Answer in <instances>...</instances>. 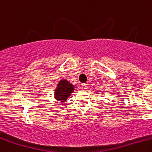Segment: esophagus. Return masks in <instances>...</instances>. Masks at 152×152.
Wrapping results in <instances>:
<instances>
[{
  "instance_id": "obj_1",
  "label": "esophagus",
  "mask_w": 152,
  "mask_h": 152,
  "mask_svg": "<svg viewBox=\"0 0 152 152\" xmlns=\"http://www.w3.org/2000/svg\"><path fill=\"white\" fill-rule=\"evenodd\" d=\"M82 88H84V90H87L88 88V84H86V83H84V84H82Z\"/></svg>"
}]
</instances>
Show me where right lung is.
Returning <instances> with one entry per match:
<instances>
[{
	"label": "right lung",
	"instance_id": "obj_1",
	"mask_svg": "<svg viewBox=\"0 0 152 152\" xmlns=\"http://www.w3.org/2000/svg\"><path fill=\"white\" fill-rule=\"evenodd\" d=\"M75 88V86L71 84L66 79H62L59 80L55 89V99L61 103H64L74 92Z\"/></svg>",
	"mask_w": 152,
	"mask_h": 152
}]
</instances>
